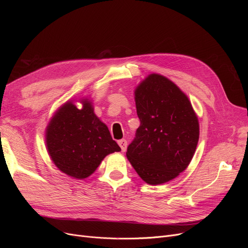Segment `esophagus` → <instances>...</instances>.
I'll return each mask as SVG.
<instances>
[{"label":"esophagus","mask_w":248,"mask_h":248,"mask_svg":"<svg viewBox=\"0 0 248 248\" xmlns=\"http://www.w3.org/2000/svg\"><path fill=\"white\" fill-rule=\"evenodd\" d=\"M117 142H119V145H120L122 151L125 152L126 151V147H127V141L125 140H119Z\"/></svg>","instance_id":"34e87169"}]
</instances>
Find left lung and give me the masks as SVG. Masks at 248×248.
<instances>
[{
    "instance_id": "obj_1",
    "label": "left lung",
    "mask_w": 248,
    "mask_h": 248,
    "mask_svg": "<svg viewBox=\"0 0 248 248\" xmlns=\"http://www.w3.org/2000/svg\"><path fill=\"white\" fill-rule=\"evenodd\" d=\"M135 99L140 124L126 157L146 183L160 185L189 166L199 140L198 117L187 95L160 74L142 80Z\"/></svg>"
}]
</instances>
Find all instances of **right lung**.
Segmentation results:
<instances>
[{
    "instance_id": "obj_1",
    "label": "right lung",
    "mask_w": 248,
    "mask_h": 248,
    "mask_svg": "<svg viewBox=\"0 0 248 248\" xmlns=\"http://www.w3.org/2000/svg\"><path fill=\"white\" fill-rule=\"evenodd\" d=\"M82 108L67 101L55 112L46 128V147L59 170L75 179L93 174L108 154L120 152L108 126L93 111L91 102Z\"/></svg>"
}]
</instances>
